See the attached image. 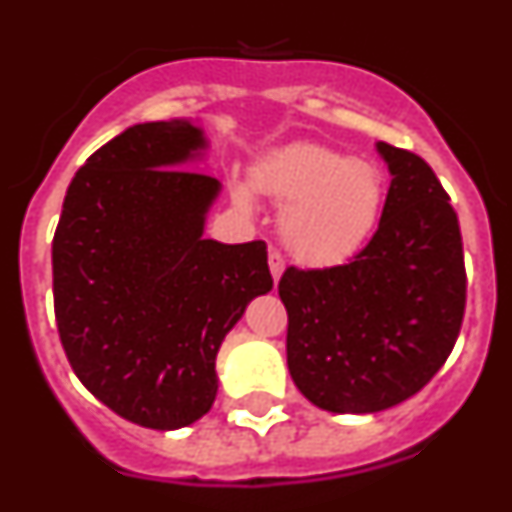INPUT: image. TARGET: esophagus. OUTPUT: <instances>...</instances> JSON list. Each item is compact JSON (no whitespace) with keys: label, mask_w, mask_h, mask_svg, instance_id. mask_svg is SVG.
<instances>
[{"label":"esophagus","mask_w":512,"mask_h":512,"mask_svg":"<svg viewBox=\"0 0 512 512\" xmlns=\"http://www.w3.org/2000/svg\"><path fill=\"white\" fill-rule=\"evenodd\" d=\"M269 271H271V277H274V282H279V277H282V271H284V259H282V253L274 251V248L269 251Z\"/></svg>","instance_id":"obj_1"}]
</instances>
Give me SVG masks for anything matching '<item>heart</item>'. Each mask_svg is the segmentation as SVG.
I'll use <instances>...</instances> for the list:
<instances>
[{
	"instance_id": "b5f03b06",
	"label": "heart",
	"mask_w": 512,
	"mask_h": 512,
	"mask_svg": "<svg viewBox=\"0 0 512 512\" xmlns=\"http://www.w3.org/2000/svg\"><path fill=\"white\" fill-rule=\"evenodd\" d=\"M251 184L282 207L279 235L305 264H338L372 235L384 202L377 164L320 143H289L253 164ZM238 202L251 205L248 187Z\"/></svg>"
}]
</instances>
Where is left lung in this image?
Listing matches in <instances>:
<instances>
[{"mask_svg": "<svg viewBox=\"0 0 512 512\" xmlns=\"http://www.w3.org/2000/svg\"><path fill=\"white\" fill-rule=\"evenodd\" d=\"M377 151L392 182L372 241L348 264L289 266L279 279L289 374L328 413H379L423 390L449 359L467 302L449 194L415 153Z\"/></svg>", "mask_w": 512, "mask_h": 512, "instance_id": "8db88e82", "label": "left lung"}]
</instances>
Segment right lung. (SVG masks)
I'll return each mask as SVG.
<instances>
[{"label": "right lung", "instance_id": "1", "mask_svg": "<svg viewBox=\"0 0 512 512\" xmlns=\"http://www.w3.org/2000/svg\"><path fill=\"white\" fill-rule=\"evenodd\" d=\"M205 151L192 120L133 125L76 171L53 235V305L71 369L120 418L156 431L212 408L220 343L274 284L264 241L202 235L223 189L187 169Z\"/></svg>", "mask_w": 512, "mask_h": 512}]
</instances>
